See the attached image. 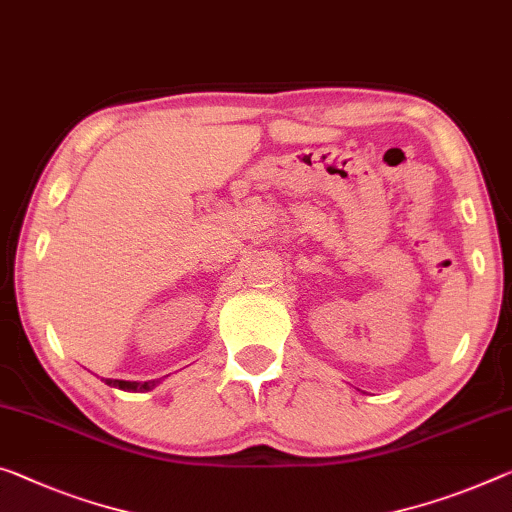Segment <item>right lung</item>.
I'll list each match as a JSON object with an SVG mask.
<instances>
[{"label":"right lung","mask_w":512,"mask_h":512,"mask_svg":"<svg viewBox=\"0 0 512 512\" xmlns=\"http://www.w3.org/2000/svg\"><path fill=\"white\" fill-rule=\"evenodd\" d=\"M109 387H119V389H123V391H148V389H153L155 387V380L153 382H125V380H105Z\"/></svg>","instance_id":"right-lung-1"}]
</instances>
